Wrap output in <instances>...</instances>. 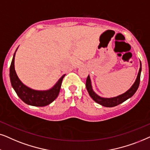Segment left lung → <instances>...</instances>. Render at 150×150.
<instances>
[{
	"mask_svg": "<svg viewBox=\"0 0 150 150\" xmlns=\"http://www.w3.org/2000/svg\"><path fill=\"white\" fill-rule=\"evenodd\" d=\"M141 69H142V68H141V62L140 61V68H139V73H138L137 79H136L134 83H133L132 86L126 92H125L124 93L117 96V97H110V98L100 97V96L97 95V94L93 91V86H92L91 77H90V75H88V76L86 79V87L88 93L89 95L91 96V98L93 99L95 102L103 105V106L108 108L116 106V105L124 102L125 101H126L127 99L130 98V97H132L134 95L136 91H137L138 88H139V83H140Z\"/></svg>",
	"mask_w": 150,
	"mask_h": 150,
	"instance_id": "obj_1",
	"label": "left lung"
}]
</instances>
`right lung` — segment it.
Here are the masks:
<instances>
[{
  "label": "right lung",
  "mask_w": 150,
  "mask_h": 150,
  "mask_svg": "<svg viewBox=\"0 0 150 150\" xmlns=\"http://www.w3.org/2000/svg\"><path fill=\"white\" fill-rule=\"evenodd\" d=\"M17 49L16 50L14 54H13L9 69V77L11 86L16 93L19 98L28 105L42 107L50 104L58 96L62 82L63 78L64 77L65 75H63L55 83V84L50 89L45 90V91H38V90L32 89L31 88L28 87L27 86L22 82L21 79L18 77L16 72L15 71L14 59Z\"/></svg>",
  "instance_id": "right-lung-1"
}]
</instances>
